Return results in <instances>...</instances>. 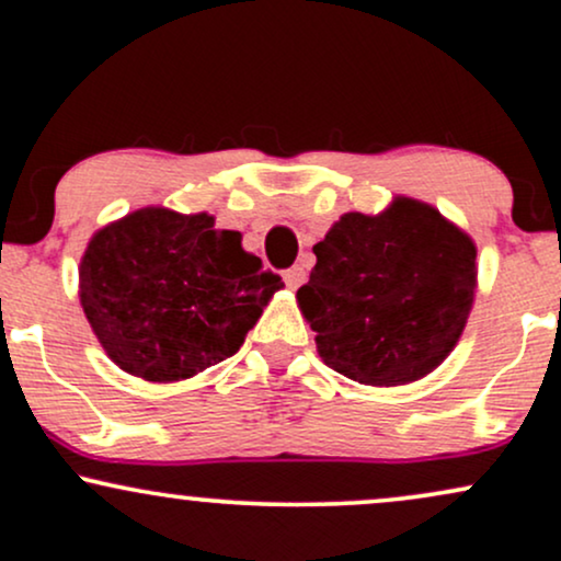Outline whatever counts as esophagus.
Masks as SVG:
<instances>
[{
    "mask_svg": "<svg viewBox=\"0 0 561 561\" xmlns=\"http://www.w3.org/2000/svg\"><path fill=\"white\" fill-rule=\"evenodd\" d=\"M302 282H306V268L302 266H293V268H287L285 272V285L289 287V289H298Z\"/></svg>",
    "mask_w": 561,
    "mask_h": 561,
    "instance_id": "1",
    "label": "esophagus"
}]
</instances>
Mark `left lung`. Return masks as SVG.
Instances as JSON below:
<instances>
[{
    "label": "left lung",
    "instance_id": "1",
    "mask_svg": "<svg viewBox=\"0 0 561 561\" xmlns=\"http://www.w3.org/2000/svg\"><path fill=\"white\" fill-rule=\"evenodd\" d=\"M298 308L321 360L366 387H402L460 342L478 287L476 242L423 201L350 211L313 245Z\"/></svg>",
    "mask_w": 561,
    "mask_h": 561
}]
</instances>
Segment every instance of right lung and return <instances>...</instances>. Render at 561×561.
I'll list each match as a JSON object with an SVG mask.
<instances>
[{"label": "right lung", "mask_w": 561, "mask_h": 561, "mask_svg": "<svg viewBox=\"0 0 561 561\" xmlns=\"http://www.w3.org/2000/svg\"><path fill=\"white\" fill-rule=\"evenodd\" d=\"M285 282L214 216L146 206L93 232L80 306L114 366L172 383L234 355Z\"/></svg>", "instance_id": "1"}]
</instances>
